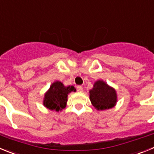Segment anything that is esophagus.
Here are the masks:
<instances>
[{"instance_id":"34e87169","label":"esophagus","mask_w":154,"mask_h":154,"mask_svg":"<svg viewBox=\"0 0 154 154\" xmlns=\"http://www.w3.org/2000/svg\"><path fill=\"white\" fill-rule=\"evenodd\" d=\"M77 91L78 92H82L83 91V87L81 86H77Z\"/></svg>"}]
</instances>
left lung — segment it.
I'll return each mask as SVG.
<instances>
[{"instance_id": "8db88e82", "label": "left lung", "mask_w": 154, "mask_h": 154, "mask_svg": "<svg viewBox=\"0 0 154 154\" xmlns=\"http://www.w3.org/2000/svg\"><path fill=\"white\" fill-rule=\"evenodd\" d=\"M90 100L97 110H106L114 106L117 102V94L106 83L98 80L90 91Z\"/></svg>"}]
</instances>
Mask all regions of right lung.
Segmentation results:
<instances>
[{"mask_svg":"<svg viewBox=\"0 0 154 154\" xmlns=\"http://www.w3.org/2000/svg\"><path fill=\"white\" fill-rule=\"evenodd\" d=\"M75 91L73 86L64 87L61 82L57 81L50 87L48 92L44 97V104L50 110L56 111L61 110L66 106L67 100V94Z\"/></svg>","mask_w":154,"mask_h":154,"instance_id":"obj_1","label":"right lung"}]
</instances>
